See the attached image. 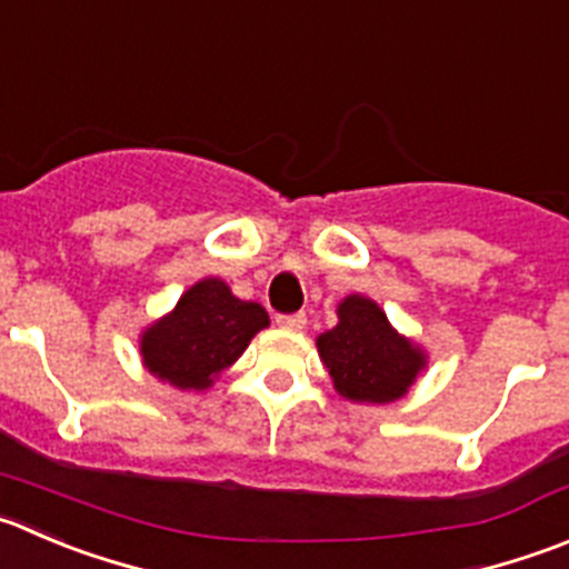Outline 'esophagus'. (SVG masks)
Masks as SVG:
<instances>
[{
  "label": "esophagus",
  "mask_w": 569,
  "mask_h": 569,
  "mask_svg": "<svg viewBox=\"0 0 569 569\" xmlns=\"http://www.w3.org/2000/svg\"><path fill=\"white\" fill-rule=\"evenodd\" d=\"M274 322L286 330H302L306 328V313H278Z\"/></svg>",
  "instance_id": "obj_1"
}]
</instances>
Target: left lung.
Listing matches in <instances>:
<instances>
[{
    "label": "left lung",
    "instance_id": "left-lung-1",
    "mask_svg": "<svg viewBox=\"0 0 569 569\" xmlns=\"http://www.w3.org/2000/svg\"><path fill=\"white\" fill-rule=\"evenodd\" d=\"M317 347L336 391L352 402L397 400L425 369V352L361 295L339 302V325L319 336Z\"/></svg>",
    "mask_w": 569,
    "mask_h": 569
}]
</instances>
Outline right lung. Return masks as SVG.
I'll return each instance as SVG.
<instances>
[{"instance_id": "obj_1", "label": "right lung", "mask_w": 569, "mask_h": 569, "mask_svg": "<svg viewBox=\"0 0 569 569\" xmlns=\"http://www.w3.org/2000/svg\"><path fill=\"white\" fill-rule=\"evenodd\" d=\"M269 325L258 302L239 300L219 278L191 286L172 313L141 336V358L156 378L178 389H208Z\"/></svg>"}]
</instances>
